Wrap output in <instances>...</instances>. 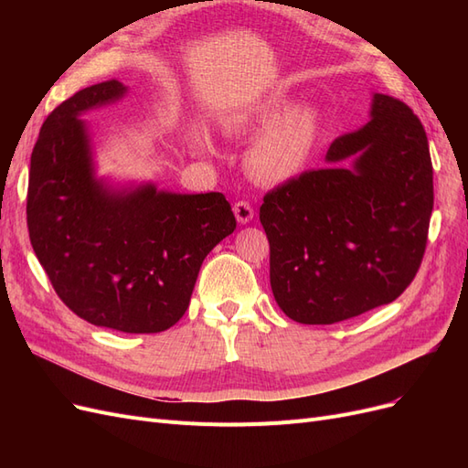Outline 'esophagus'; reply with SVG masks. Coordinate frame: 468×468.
I'll return each mask as SVG.
<instances>
[{
	"label": "esophagus",
	"instance_id": "34e87169",
	"mask_svg": "<svg viewBox=\"0 0 468 468\" xmlns=\"http://www.w3.org/2000/svg\"><path fill=\"white\" fill-rule=\"evenodd\" d=\"M234 215L239 224H248L253 218V207L250 205V201H238L234 203Z\"/></svg>",
	"mask_w": 468,
	"mask_h": 468
}]
</instances>
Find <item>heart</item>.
<instances>
[{
  "mask_svg": "<svg viewBox=\"0 0 468 468\" xmlns=\"http://www.w3.org/2000/svg\"><path fill=\"white\" fill-rule=\"evenodd\" d=\"M285 95H275L234 115L226 129L232 134L250 129H267L251 146L248 164L253 176L263 181H287L306 164L320 131V109L303 105L292 109Z\"/></svg>",
  "mask_w": 468,
  "mask_h": 468,
  "instance_id": "b5f03b06",
  "label": "heart"
}]
</instances>
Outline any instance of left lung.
Segmentation results:
<instances>
[{"mask_svg": "<svg viewBox=\"0 0 468 468\" xmlns=\"http://www.w3.org/2000/svg\"><path fill=\"white\" fill-rule=\"evenodd\" d=\"M371 121L334 140L325 160L265 193L269 279L301 324H335L399 299L428 246L433 167L423 124L375 93ZM353 154V168L338 164Z\"/></svg>", "mask_w": 468, "mask_h": 468, "instance_id": "obj_1", "label": "left lung"}]
</instances>
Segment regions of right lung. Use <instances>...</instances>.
Wrapping results in <instances>:
<instances>
[{
    "label": "right lung",
    "instance_id": "right-lung-1",
    "mask_svg": "<svg viewBox=\"0 0 468 468\" xmlns=\"http://www.w3.org/2000/svg\"><path fill=\"white\" fill-rule=\"evenodd\" d=\"M119 80L68 97L31 154L27 226L56 294L90 324L155 334L186 314L207 253L234 232L222 193L143 186L111 191L93 177L83 111L122 97Z\"/></svg>",
    "mask_w": 468,
    "mask_h": 468
}]
</instances>
